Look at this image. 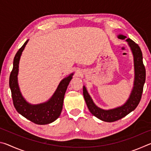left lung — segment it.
Returning <instances> with one entry per match:
<instances>
[{"instance_id": "8db88e82", "label": "left lung", "mask_w": 151, "mask_h": 151, "mask_svg": "<svg viewBox=\"0 0 151 151\" xmlns=\"http://www.w3.org/2000/svg\"><path fill=\"white\" fill-rule=\"evenodd\" d=\"M118 38L124 40L127 37L122 35H119ZM126 41L129 44L133 55L134 66V86L131 95L126 103L121 106L113 109H102L96 106L86 91L85 86H83V96L88 110L94 116L105 122H114L123 118L137 108L141 99L143 86L146 78V70L142 62V51L139 46L136 44L133 40L127 39Z\"/></svg>"}]
</instances>
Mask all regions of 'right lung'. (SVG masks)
<instances>
[{
	"instance_id": "add662e5",
	"label": "right lung",
	"mask_w": 151,
	"mask_h": 151,
	"mask_svg": "<svg viewBox=\"0 0 151 151\" xmlns=\"http://www.w3.org/2000/svg\"><path fill=\"white\" fill-rule=\"evenodd\" d=\"M29 40L17 51L14 58L13 68L10 75L9 86L11 88L14 108L19 114L37 124H47L54 122L59 117L63 105L64 96L67 86L72 79L73 73L60 81L52 96L45 103L31 104L25 101L20 91L17 75L20 56Z\"/></svg>"
}]
</instances>
